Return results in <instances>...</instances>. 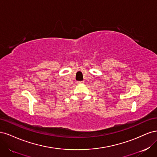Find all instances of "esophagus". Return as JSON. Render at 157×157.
Returning <instances> with one entry per match:
<instances>
[{"mask_svg":"<svg viewBox=\"0 0 157 157\" xmlns=\"http://www.w3.org/2000/svg\"><path fill=\"white\" fill-rule=\"evenodd\" d=\"M77 84H83L84 83V81H78L77 82Z\"/></svg>","mask_w":157,"mask_h":157,"instance_id":"esophagus-1","label":"esophagus"}]
</instances>
